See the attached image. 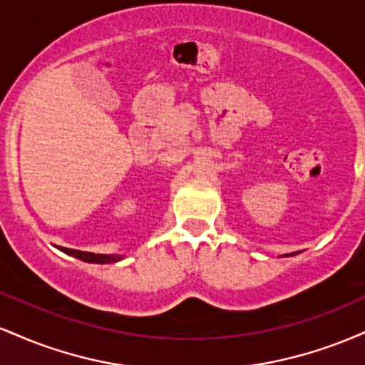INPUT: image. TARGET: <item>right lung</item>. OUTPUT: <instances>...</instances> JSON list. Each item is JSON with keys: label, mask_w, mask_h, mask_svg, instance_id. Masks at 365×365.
I'll return each instance as SVG.
<instances>
[{"label": "right lung", "mask_w": 365, "mask_h": 365, "mask_svg": "<svg viewBox=\"0 0 365 365\" xmlns=\"http://www.w3.org/2000/svg\"><path fill=\"white\" fill-rule=\"evenodd\" d=\"M61 252L72 255L75 259H81L83 262H91V264H111V262H118L123 259V255L120 254H94V252H82V250H75V249H66V247H58Z\"/></svg>", "instance_id": "obj_1"}]
</instances>
